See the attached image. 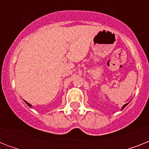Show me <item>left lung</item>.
Wrapping results in <instances>:
<instances>
[{
  "mask_svg": "<svg viewBox=\"0 0 149 149\" xmlns=\"http://www.w3.org/2000/svg\"><path fill=\"white\" fill-rule=\"evenodd\" d=\"M127 104H128V103H127V104H125V105H124V106H123V107H122V110H123V109H124V108H125V107L127 106Z\"/></svg>",
  "mask_w": 149,
  "mask_h": 149,
  "instance_id": "obj_1",
  "label": "left lung"
}]
</instances>
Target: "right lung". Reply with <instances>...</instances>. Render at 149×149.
Listing matches in <instances>:
<instances>
[{
	"instance_id": "add662e5",
	"label": "right lung",
	"mask_w": 149,
	"mask_h": 149,
	"mask_svg": "<svg viewBox=\"0 0 149 149\" xmlns=\"http://www.w3.org/2000/svg\"><path fill=\"white\" fill-rule=\"evenodd\" d=\"M24 102H25V103H26L27 105H29V106L30 107H31V104H29V103H28V102H27V101H25V100H24Z\"/></svg>"
}]
</instances>
